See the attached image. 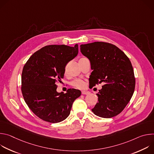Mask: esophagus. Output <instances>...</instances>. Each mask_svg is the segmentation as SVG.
<instances>
[{
    "mask_svg": "<svg viewBox=\"0 0 154 154\" xmlns=\"http://www.w3.org/2000/svg\"><path fill=\"white\" fill-rule=\"evenodd\" d=\"M82 94L83 95H87V94H89L90 92L89 91H82Z\"/></svg>",
    "mask_w": 154,
    "mask_h": 154,
    "instance_id": "esophagus-1",
    "label": "esophagus"
}]
</instances>
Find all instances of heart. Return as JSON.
I'll return each mask as SVG.
<instances>
[{"label": "heart", "instance_id": "obj_1", "mask_svg": "<svg viewBox=\"0 0 154 154\" xmlns=\"http://www.w3.org/2000/svg\"><path fill=\"white\" fill-rule=\"evenodd\" d=\"M71 85L75 88L77 89H80V90H82L84 89L85 88L86 84L85 81H83V80L81 79H76L75 80H74L72 83H71Z\"/></svg>", "mask_w": 154, "mask_h": 154}]
</instances>
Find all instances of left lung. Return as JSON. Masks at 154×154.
Returning a JSON list of instances; mask_svg holds the SVG:
<instances>
[{
    "label": "left lung",
    "instance_id": "obj_1",
    "mask_svg": "<svg viewBox=\"0 0 154 154\" xmlns=\"http://www.w3.org/2000/svg\"><path fill=\"white\" fill-rule=\"evenodd\" d=\"M80 51L91 62L93 70L90 76L91 86L103 83L92 112L104 118L117 116L135 91V78L129 58L115 45L105 42L82 45Z\"/></svg>",
    "mask_w": 154,
    "mask_h": 154
}]
</instances>
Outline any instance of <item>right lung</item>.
<instances>
[{"instance_id": "right-lung-1", "label": "right lung", "mask_w": 154, "mask_h": 154, "mask_svg": "<svg viewBox=\"0 0 154 154\" xmlns=\"http://www.w3.org/2000/svg\"><path fill=\"white\" fill-rule=\"evenodd\" d=\"M74 47L48 45L35 52L24 66L21 91L24 99L39 118L51 122H60L70 114L74 101L81 91L68 89L66 93L57 92V83L61 82L68 63L78 54Z\"/></svg>"}]
</instances>
